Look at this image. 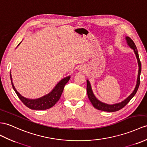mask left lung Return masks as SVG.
<instances>
[{
    "label": "left lung",
    "mask_w": 147,
    "mask_h": 147,
    "mask_svg": "<svg viewBox=\"0 0 147 147\" xmlns=\"http://www.w3.org/2000/svg\"><path fill=\"white\" fill-rule=\"evenodd\" d=\"M126 39V41L127 43V45L130 47L134 50L135 54L136 55L138 62V77H137V84L135 87L134 90L132 92L131 94L128 96L127 98H125L124 100L121 101V102L115 103V104H107V103H103L101 101H100L99 100L96 98V96L94 94V92L92 91V87L90 82L88 80H87V95L88 97L90 100V102L92 103V105L94 106L96 109H98L99 110L102 111H105V112H116V111L119 110L126 105L127 103L130 102V100L134 97L135 95L137 93L140 83V74H141V70H142V65H141V62L140 61V58L138 55V53L137 49V47H136L135 43L134 41L131 40V39L128 37H125Z\"/></svg>",
    "instance_id": "left-lung-1"
}]
</instances>
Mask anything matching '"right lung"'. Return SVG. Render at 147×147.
I'll return each mask as SVG.
<instances>
[{"mask_svg":"<svg viewBox=\"0 0 147 147\" xmlns=\"http://www.w3.org/2000/svg\"><path fill=\"white\" fill-rule=\"evenodd\" d=\"M20 43H19V44L18 45H19ZM10 76L13 89L14 91L16 92V94L19 96L20 100L23 102L25 105L27 106L28 108L32 110H47L52 107L57 102L59 101V100L60 99L63 92L64 87H65V84L69 82L70 78V76H68L62 78V79L55 85V87L53 88V90L51 92H49L48 94H47L38 98L30 99L24 97V96L21 95L19 93L17 92L12 82L11 72L10 73Z\"/></svg>","mask_w":147,"mask_h":147,"instance_id":"1","label":"right lung"}]
</instances>
